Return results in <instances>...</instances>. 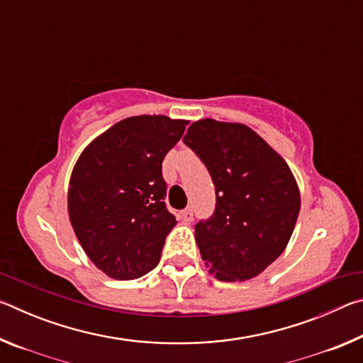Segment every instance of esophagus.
Returning a JSON list of instances; mask_svg holds the SVG:
<instances>
[{
    "mask_svg": "<svg viewBox=\"0 0 363 363\" xmlns=\"http://www.w3.org/2000/svg\"><path fill=\"white\" fill-rule=\"evenodd\" d=\"M181 218L186 224L192 223V220H194V210H192V208H186V210L181 213Z\"/></svg>",
    "mask_w": 363,
    "mask_h": 363,
    "instance_id": "obj_1",
    "label": "esophagus"
}]
</instances>
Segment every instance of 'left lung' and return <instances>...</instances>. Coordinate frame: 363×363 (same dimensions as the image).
<instances>
[{"instance_id":"left-lung-1","label":"left lung","mask_w":363,"mask_h":363,"mask_svg":"<svg viewBox=\"0 0 363 363\" xmlns=\"http://www.w3.org/2000/svg\"><path fill=\"white\" fill-rule=\"evenodd\" d=\"M182 140L216 189L213 216L195 225L201 259L218 280L256 277L284 253L296 224L301 196L290 167L242 123L199 120Z\"/></svg>"}]
</instances>
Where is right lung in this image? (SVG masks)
Returning <instances> with one entry per match:
<instances>
[{
  "instance_id": "add662e5",
  "label": "right lung",
  "mask_w": 363,
  "mask_h": 363,
  "mask_svg": "<svg viewBox=\"0 0 363 363\" xmlns=\"http://www.w3.org/2000/svg\"><path fill=\"white\" fill-rule=\"evenodd\" d=\"M187 123L130 116L79 155L69 184V218L84 253L108 277L139 279L158 264L176 225L164 205L162 163Z\"/></svg>"
}]
</instances>
